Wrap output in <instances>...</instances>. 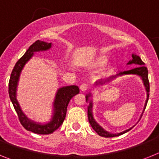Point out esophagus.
I'll use <instances>...</instances> for the list:
<instances>
[{
  "mask_svg": "<svg viewBox=\"0 0 159 159\" xmlns=\"http://www.w3.org/2000/svg\"><path fill=\"white\" fill-rule=\"evenodd\" d=\"M80 88V90L82 91V92H86L87 90L88 89V85L87 84H81Z\"/></svg>",
  "mask_w": 159,
  "mask_h": 159,
  "instance_id": "34e87169",
  "label": "esophagus"
}]
</instances>
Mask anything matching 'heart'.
<instances>
[{"mask_svg":"<svg viewBox=\"0 0 159 159\" xmlns=\"http://www.w3.org/2000/svg\"><path fill=\"white\" fill-rule=\"evenodd\" d=\"M107 62V58L105 57H100L99 58H97L96 60L94 61V64L95 66H102L106 64V63Z\"/></svg>","mask_w":159,"mask_h":159,"instance_id":"heart-1","label":"heart"}]
</instances>
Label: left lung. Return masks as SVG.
I'll return each mask as SVG.
<instances>
[{"instance_id": "obj_1", "label": "left lung", "mask_w": 159, "mask_h": 159, "mask_svg": "<svg viewBox=\"0 0 159 159\" xmlns=\"http://www.w3.org/2000/svg\"><path fill=\"white\" fill-rule=\"evenodd\" d=\"M135 64L136 67H134V68H132V69L128 70V71H120L119 73L116 74V75H113V76H111L110 78L108 79L107 81H111L113 79L116 78L117 75H137L139 76H140L143 80V84H144V86L146 88V91H147V99L146 100V103H145V107H144V110H145L146 106H147V101H148L149 99V92H150V83H149V80H148V70H147V67L145 66V64L143 62V60H141L139 56L135 54H132V60H130L127 64ZM106 82V81H105ZM105 82H102V81H99V83L96 82V85H102V84H104ZM91 96V94H88V95H86V101L88 102L89 100V97ZM89 106L88 107V121H89L90 124L92 126V128L94 129L95 132H96L97 134H99V136H102V137H105V138H111V137H116V136H119L121 135V134H124L126 132L129 131L130 130H131V128L134 127V126L130 128L127 129V130H124L123 132H120V133H110V132L107 131L105 130L104 129L102 128L101 126H99L98 123H96L95 119H94L93 117V113H92V101H90Z\"/></svg>"}]
</instances>
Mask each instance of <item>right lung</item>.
Instances as JSON below:
<instances>
[{
	"mask_svg": "<svg viewBox=\"0 0 159 159\" xmlns=\"http://www.w3.org/2000/svg\"><path fill=\"white\" fill-rule=\"evenodd\" d=\"M51 47L52 43H47L41 40H36L35 43H32L26 51V52L24 54L23 57L15 64L11 73L10 80L8 82V95L12 102L14 109L17 114L20 123H21L24 128L27 130L39 134H52L61 126L65 119L67 107L69 103V101L74 95H77L80 92V89L75 85L63 87L58 89L55 97L54 102H53V110L54 111H53L52 117L49 123H44V124L36 123V122L32 121L28 119L23 113L16 100V88H17L20 72L23 69L24 66L32 58L34 52L46 51Z\"/></svg>",
	"mask_w": 159,
	"mask_h": 159,
	"instance_id": "obj_1",
	"label": "right lung"
}]
</instances>
